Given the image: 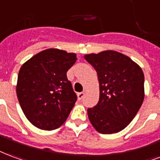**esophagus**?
I'll return each instance as SVG.
<instances>
[{
	"label": "esophagus",
	"mask_w": 160,
	"mask_h": 160,
	"mask_svg": "<svg viewBox=\"0 0 160 160\" xmlns=\"http://www.w3.org/2000/svg\"><path fill=\"white\" fill-rule=\"evenodd\" d=\"M83 97H84V93H83V92H80V93L78 94V100H80V101H81Z\"/></svg>",
	"instance_id": "esophagus-1"
}]
</instances>
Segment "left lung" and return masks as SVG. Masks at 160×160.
<instances>
[{"instance_id":"8db88e82","label":"left lung","mask_w":160,"mask_h":160,"mask_svg":"<svg viewBox=\"0 0 160 160\" xmlns=\"http://www.w3.org/2000/svg\"><path fill=\"white\" fill-rule=\"evenodd\" d=\"M97 72L100 98L88 108L90 123L98 132L121 131L139 111L144 100V74L129 57L109 50L84 56Z\"/></svg>"}]
</instances>
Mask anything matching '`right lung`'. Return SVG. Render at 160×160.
I'll return each mask as SVG.
<instances>
[{
	"mask_svg": "<svg viewBox=\"0 0 160 160\" xmlns=\"http://www.w3.org/2000/svg\"><path fill=\"white\" fill-rule=\"evenodd\" d=\"M76 53L43 50L21 66L17 96L25 117L33 125L53 130L64 123L78 100L66 72L77 60Z\"/></svg>",
	"mask_w": 160,
	"mask_h": 160,
	"instance_id": "add662e5",
	"label": "right lung"
}]
</instances>
